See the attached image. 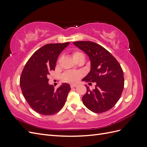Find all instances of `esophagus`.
<instances>
[{
  "instance_id": "34e87169",
  "label": "esophagus",
  "mask_w": 147,
  "mask_h": 147,
  "mask_svg": "<svg viewBox=\"0 0 147 147\" xmlns=\"http://www.w3.org/2000/svg\"><path fill=\"white\" fill-rule=\"evenodd\" d=\"M77 84H71V85H70V88H75V87H77Z\"/></svg>"
}]
</instances>
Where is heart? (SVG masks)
<instances>
[{"mask_svg": "<svg viewBox=\"0 0 147 147\" xmlns=\"http://www.w3.org/2000/svg\"><path fill=\"white\" fill-rule=\"evenodd\" d=\"M72 55L74 58L75 59H77L80 56H83L84 55L83 53L79 51H75L73 52ZM83 76V74L82 72H79V71H74V70H69L65 72L63 75V78L65 82L71 83V84H75L77 83Z\"/></svg>", "mask_w": 147, "mask_h": 147, "instance_id": "1", "label": "heart"}]
</instances>
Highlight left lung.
I'll list each match as a JSON object with an SVG mask.
<instances>
[{
  "instance_id": "8db88e82",
  "label": "left lung",
  "mask_w": 147,
  "mask_h": 147,
  "mask_svg": "<svg viewBox=\"0 0 147 147\" xmlns=\"http://www.w3.org/2000/svg\"><path fill=\"white\" fill-rule=\"evenodd\" d=\"M74 45L85 52L91 60V71L83 81L96 82L94 90L87 91L83 104L92 112L100 113L113 108L121 97L124 79L121 65L103 47L90 41H78Z\"/></svg>"
}]
</instances>
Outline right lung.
<instances>
[{
	"label": "right lung",
	"instance_id": "add662e5",
	"mask_svg": "<svg viewBox=\"0 0 147 147\" xmlns=\"http://www.w3.org/2000/svg\"><path fill=\"white\" fill-rule=\"evenodd\" d=\"M69 44L50 43L42 47L30 57L22 71L20 80L22 93L30 107L39 114H55L65 104L70 85L63 83L55 90L48 84V77L55 70L57 57Z\"/></svg>",
	"mask_w": 147,
	"mask_h": 147
}]
</instances>
